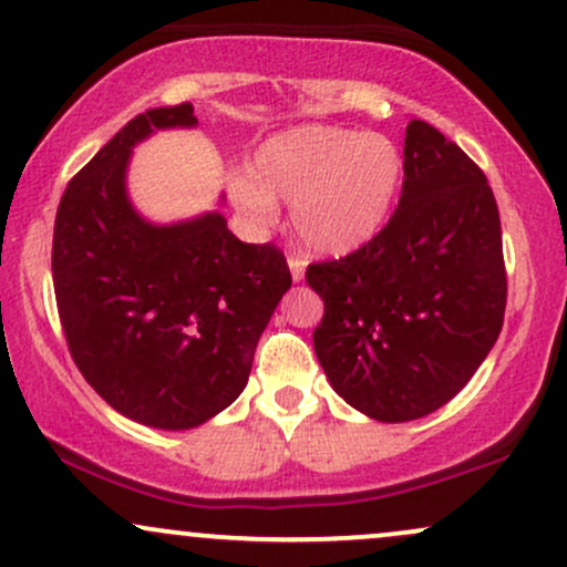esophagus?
<instances>
[{"mask_svg":"<svg viewBox=\"0 0 567 567\" xmlns=\"http://www.w3.org/2000/svg\"><path fill=\"white\" fill-rule=\"evenodd\" d=\"M289 272H291V281L299 284L305 278V262L297 257H289Z\"/></svg>","mask_w":567,"mask_h":567,"instance_id":"esophagus-1","label":"esophagus"}]
</instances>
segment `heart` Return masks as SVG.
Segmentation results:
<instances>
[{"label":"heart","instance_id":"obj_1","mask_svg":"<svg viewBox=\"0 0 567 567\" xmlns=\"http://www.w3.org/2000/svg\"><path fill=\"white\" fill-rule=\"evenodd\" d=\"M403 175V153L388 135L305 124L265 140L249 169L230 172L228 193L257 228L276 223L278 198L289 202L305 249L342 257L384 230Z\"/></svg>","mask_w":567,"mask_h":567}]
</instances>
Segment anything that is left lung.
<instances>
[{"mask_svg": "<svg viewBox=\"0 0 567 567\" xmlns=\"http://www.w3.org/2000/svg\"><path fill=\"white\" fill-rule=\"evenodd\" d=\"M395 215L374 241L310 265L323 299L312 344L339 398L377 422L437 411L481 369L507 305L502 223L488 179L414 118Z\"/></svg>", "mask_w": 567, "mask_h": 567, "instance_id": "left-lung-1", "label": "left lung"}]
</instances>
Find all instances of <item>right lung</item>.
Instances as JSON below:
<instances>
[{
    "instance_id": "1",
    "label": "right lung",
    "mask_w": 567,
    "mask_h": 567,
    "mask_svg": "<svg viewBox=\"0 0 567 567\" xmlns=\"http://www.w3.org/2000/svg\"><path fill=\"white\" fill-rule=\"evenodd\" d=\"M196 124L190 103L132 118L71 179L52 236L73 363L111 409L156 430L198 427L241 395L291 286L281 251L238 241L219 209L151 223L132 204V148Z\"/></svg>"
}]
</instances>
